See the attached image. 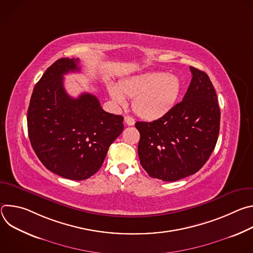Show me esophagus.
<instances>
[{"label":"esophagus","instance_id":"1","mask_svg":"<svg viewBox=\"0 0 253 253\" xmlns=\"http://www.w3.org/2000/svg\"><path fill=\"white\" fill-rule=\"evenodd\" d=\"M124 121H125V123H126L128 126H133V125L135 124V119L132 118L131 116H128V115L124 117Z\"/></svg>","mask_w":253,"mask_h":253}]
</instances>
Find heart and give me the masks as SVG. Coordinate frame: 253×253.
Returning <instances> with one entry per match:
<instances>
[{
  "label": "heart",
  "mask_w": 253,
  "mask_h": 253,
  "mask_svg": "<svg viewBox=\"0 0 253 253\" xmlns=\"http://www.w3.org/2000/svg\"><path fill=\"white\" fill-rule=\"evenodd\" d=\"M107 90L112 100L125 106V97L133 99L132 108L137 116L145 120H156L168 113L175 105L181 81L175 74L149 72L125 79L119 87L108 84Z\"/></svg>",
  "instance_id": "b5f03b06"
}]
</instances>
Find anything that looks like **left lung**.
Segmentation results:
<instances>
[{
    "instance_id": "left-lung-1",
    "label": "left lung",
    "mask_w": 253,
    "mask_h": 253,
    "mask_svg": "<svg viewBox=\"0 0 253 253\" xmlns=\"http://www.w3.org/2000/svg\"><path fill=\"white\" fill-rule=\"evenodd\" d=\"M192 79L181 102L161 118L136 122L138 155L149 176L176 181L206 163L218 139L220 110L215 89L203 71L190 67Z\"/></svg>"
}]
</instances>
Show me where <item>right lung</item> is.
Returning <instances> with one entry per match:
<instances>
[{
	"label": "right lung",
	"mask_w": 253,
	"mask_h": 253,
	"mask_svg": "<svg viewBox=\"0 0 253 253\" xmlns=\"http://www.w3.org/2000/svg\"><path fill=\"white\" fill-rule=\"evenodd\" d=\"M78 59L62 58L36 84L28 109L31 145L43 165L71 180H85L102 166L124 129L123 117L102 109L98 98L69 96L63 75L80 71Z\"/></svg>",
	"instance_id": "1"
}]
</instances>
